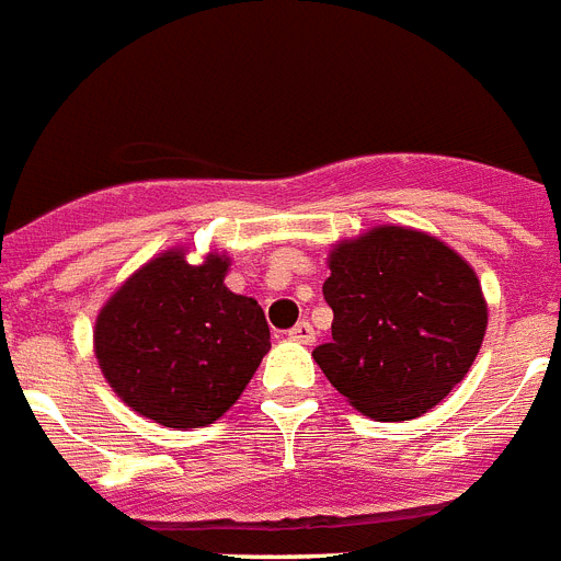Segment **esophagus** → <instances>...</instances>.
<instances>
[{"instance_id": "34e87169", "label": "esophagus", "mask_w": 561, "mask_h": 561, "mask_svg": "<svg viewBox=\"0 0 561 561\" xmlns=\"http://www.w3.org/2000/svg\"><path fill=\"white\" fill-rule=\"evenodd\" d=\"M289 339L298 344H312L316 342V330H312V324H309V321H298V324L289 330Z\"/></svg>"}]
</instances>
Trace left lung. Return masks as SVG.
<instances>
[{"mask_svg": "<svg viewBox=\"0 0 561 561\" xmlns=\"http://www.w3.org/2000/svg\"><path fill=\"white\" fill-rule=\"evenodd\" d=\"M327 266L333 342L312 358L335 391L382 423L414 420L446 400L469 374L490 321L474 268L408 226L339 240Z\"/></svg>", "mask_w": 561, "mask_h": 561, "instance_id": "obj_1", "label": "left lung"}]
</instances>
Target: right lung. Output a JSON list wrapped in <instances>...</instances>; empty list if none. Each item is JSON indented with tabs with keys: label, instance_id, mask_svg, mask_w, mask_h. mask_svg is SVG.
I'll return each mask as SVG.
<instances>
[{
	"label": "right lung",
	"instance_id": "obj_1",
	"mask_svg": "<svg viewBox=\"0 0 561 561\" xmlns=\"http://www.w3.org/2000/svg\"><path fill=\"white\" fill-rule=\"evenodd\" d=\"M231 257L168 249L106 298L92 342L103 379L136 414L168 428L210 425L240 400L268 353L254 298L226 286Z\"/></svg>",
	"mask_w": 561,
	"mask_h": 561
}]
</instances>
